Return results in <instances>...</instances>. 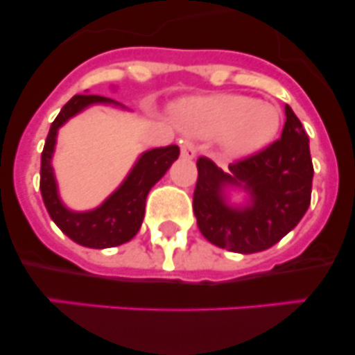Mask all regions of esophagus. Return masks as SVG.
Wrapping results in <instances>:
<instances>
[{
	"mask_svg": "<svg viewBox=\"0 0 355 355\" xmlns=\"http://www.w3.org/2000/svg\"><path fill=\"white\" fill-rule=\"evenodd\" d=\"M181 155H183L184 158H193L195 155H197V146H195L193 141H181Z\"/></svg>",
	"mask_w": 355,
	"mask_h": 355,
	"instance_id": "obj_1",
	"label": "esophagus"
}]
</instances>
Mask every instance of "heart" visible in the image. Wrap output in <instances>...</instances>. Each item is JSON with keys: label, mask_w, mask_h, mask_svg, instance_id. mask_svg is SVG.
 I'll use <instances>...</instances> for the list:
<instances>
[{"label": "heart", "mask_w": 355, "mask_h": 355, "mask_svg": "<svg viewBox=\"0 0 355 355\" xmlns=\"http://www.w3.org/2000/svg\"><path fill=\"white\" fill-rule=\"evenodd\" d=\"M180 118L188 130L198 136H221L228 155L259 150L275 137L281 123V114L273 104L239 94L184 101L180 106Z\"/></svg>", "instance_id": "1"}]
</instances>
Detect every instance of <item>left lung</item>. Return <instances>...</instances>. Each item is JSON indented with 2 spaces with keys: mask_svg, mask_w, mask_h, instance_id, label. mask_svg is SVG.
Segmentation results:
<instances>
[{
  "mask_svg": "<svg viewBox=\"0 0 355 355\" xmlns=\"http://www.w3.org/2000/svg\"><path fill=\"white\" fill-rule=\"evenodd\" d=\"M193 212L198 230L211 244L232 252L265 251L281 241L305 216L312 195L313 165L302 121L286 104L281 139L265 150L219 168L209 158L197 160ZM226 186L250 193V204H225Z\"/></svg>",
  "mask_w": 355,
  "mask_h": 355,
  "instance_id": "8db88e82",
  "label": "left lung"
}]
</instances>
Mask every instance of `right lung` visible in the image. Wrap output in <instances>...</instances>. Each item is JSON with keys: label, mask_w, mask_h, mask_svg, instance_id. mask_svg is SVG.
<instances>
[{"label": "right lung", "mask_w": 355, "mask_h": 355, "mask_svg": "<svg viewBox=\"0 0 355 355\" xmlns=\"http://www.w3.org/2000/svg\"><path fill=\"white\" fill-rule=\"evenodd\" d=\"M90 104H114L116 101L103 96H74L64 104L60 113L53 120L46 136L42 153V171H40V190L50 218L76 244L92 249H106L129 242L139 232L144 218L146 197L153 184L160 181L168 171L172 162L180 157V148L175 144L165 148H155L139 157L132 171L125 178L116 191L110 195L97 209L85 212L69 211L60 202L57 193V183L53 178L52 155L55 148L57 130L71 116L85 110ZM121 106V104H120Z\"/></svg>", "instance_id": "obj_1"}]
</instances>
